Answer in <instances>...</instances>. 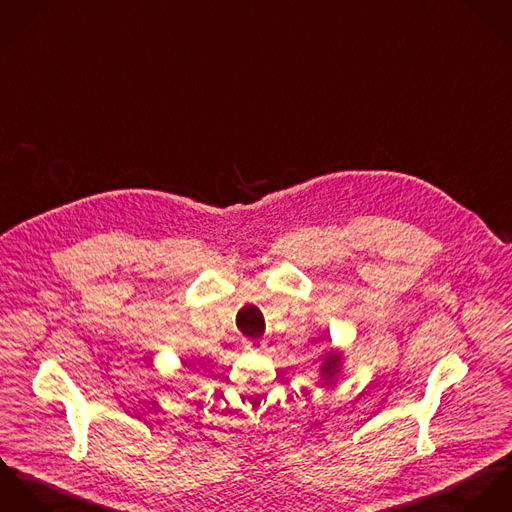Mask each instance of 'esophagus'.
Segmentation results:
<instances>
[{
  "mask_svg": "<svg viewBox=\"0 0 512 512\" xmlns=\"http://www.w3.org/2000/svg\"><path fill=\"white\" fill-rule=\"evenodd\" d=\"M245 347L251 349V351H261L265 347V341L263 340H247L245 341Z\"/></svg>",
  "mask_w": 512,
  "mask_h": 512,
  "instance_id": "obj_1",
  "label": "esophagus"
}]
</instances>
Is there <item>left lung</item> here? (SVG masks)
<instances>
[{
	"label": "left lung",
	"mask_w": 512,
	"mask_h": 512,
	"mask_svg": "<svg viewBox=\"0 0 512 512\" xmlns=\"http://www.w3.org/2000/svg\"><path fill=\"white\" fill-rule=\"evenodd\" d=\"M341 367V353L336 351H330L326 357H324V365H322V377L326 379V383L330 379H334L338 373H340Z\"/></svg>",
	"instance_id": "1"
}]
</instances>
